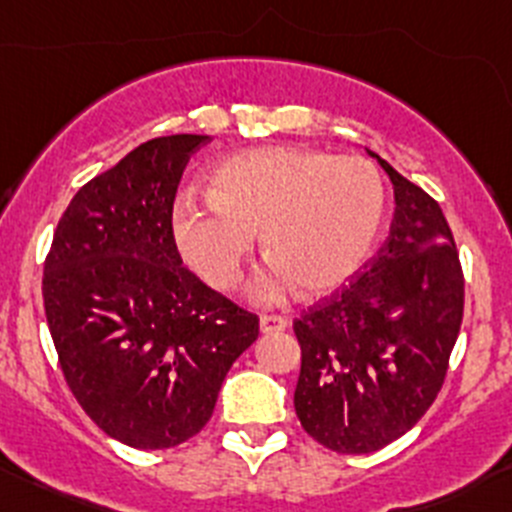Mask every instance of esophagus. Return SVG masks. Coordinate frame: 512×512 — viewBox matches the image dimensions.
<instances>
[{"label": "esophagus", "mask_w": 512, "mask_h": 512, "mask_svg": "<svg viewBox=\"0 0 512 512\" xmlns=\"http://www.w3.org/2000/svg\"><path fill=\"white\" fill-rule=\"evenodd\" d=\"M258 325H261V333H281V330L288 328V320L283 318V315H261V320H258Z\"/></svg>", "instance_id": "34e87169"}]
</instances>
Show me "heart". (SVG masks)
Segmentation results:
<instances>
[{"mask_svg":"<svg viewBox=\"0 0 512 512\" xmlns=\"http://www.w3.org/2000/svg\"><path fill=\"white\" fill-rule=\"evenodd\" d=\"M384 214V179L365 157L256 147L221 162L209 197L177 199L172 234L184 263L217 291L239 283L261 234L271 263L251 295L273 303L295 286L320 298L352 281L377 244Z\"/></svg>","mask_w":512,"mask_h":512,"instance_id":"b5f03b06","label":"heart"}]
</instances>
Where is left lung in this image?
Listing matches in <instances>:
<instances>
[{"label": "left lung", "instance_id": "8db88e82", "mask_svg": "<svg viewBox=\"0 0 512 512\" xmlns=\"http://www.w3.org/2000/svg\"><path fill=\"white\" fill-rule=\"evenodd\" d=\"M394 184L389 236L347 286L295 318V414L325 449L372 453L426 414L463 318V273L439 204L367 150Z\"/></svg>", "mask_w": 512, "mask_h": 512}]
</instances>
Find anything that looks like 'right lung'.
Segmentation results:
<instances>
[{"label": "right lung", "instance_id": "obj_1", "mask_svg": "<svg viewBox=\"0 0 512 512\" xmlns=\"http://www.w3.org/2000/svg\"><path fill=\"white\" fill-rule=\"evenodd\" d=\"M209 135L142 142L83 184L44 263V308L83 412L133 449H172L212 419L258 318L182 266L172 204Z\"/></svg>", "mask_w": 512, "mask_h": 512}]
</instances>
